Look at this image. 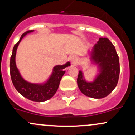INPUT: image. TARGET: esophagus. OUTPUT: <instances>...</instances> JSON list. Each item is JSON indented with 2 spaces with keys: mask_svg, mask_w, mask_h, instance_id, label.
Here are the masks:
<instances>
[{
  "mask_svg": "<svg viewBox=\"0 0 135 135\" xmlns=\"http://www.w3.org/2000/svg\"><path fill=\"white\" fill-rule=\"evenodd\" d=\"M70 62H71L72 64H75L76 62H77V57L75 55H73L70 57Z\"/></svg>",
  "mask_w": 135,
  "mask_h": 135,
  "instance_id": "1",
  "label": "esophagus"
}]
</instances>
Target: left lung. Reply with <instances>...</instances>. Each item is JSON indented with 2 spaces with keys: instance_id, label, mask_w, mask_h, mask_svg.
Listing matches in <instances>:
<instances>
[{
  "instance_id": "8db88e82",
  "label": "left lung",
  "mask_w": 135,
  "mask_h": 135,
  "mask_svg": "<svg viewBox=\"0 0 135 135\" xmlns=\"http://www.w3.org/2000/svg\"><path fill=\"white\" fill-rule=\"evenodd\" d=\"M90 55L91 61L97 65L99 74L93 81L88 82L80 70L78 85L84 95L94 99H102L109 95L118 84L120 71L119 57L114 46L107 38L99 39Z\"/></svg>"
}]
</instances>
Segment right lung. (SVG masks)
<instances>
[{
  "instance_id": "obj_1",
  "label": "right lung",
  "mask_w": 135,
  "mask_h": 135,
  "mask_svg": "<svg viewBox=\"0 0 135 135\" xmlns=\"http://www.w3.org/2000/svg\"><path fill=\"white\" fill-rule=\"evenodd\" d=\"M28 31L21 35L20 40L14 45L10 58V75L12 83L16 90L22 96L29 100L36 102H44L51 99L57 90L62 76L65 73L64 69L70 66V62L62 65L54 66L53 73L47 81L44 84H32L25 81L20 74L16 64V55L17 48L23 38L28 33L33 32Z\"/></svg>"
}]
</instances>
